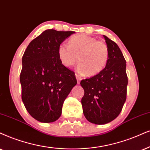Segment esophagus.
Segmentation results:
<instances>
[{"label":"esophagus","instance_id":"34e87169","mask_svg":"<svg viewBox=\"0 0 150 150\" xmlns=\"http://www.w3.org/2000/svg\"><path fill=\"white\" fill-rule=\"evenodd\" d=\"M75 77H76V79H77V84H79V82H80V81L81 80V77H79L78 75H75Z\"/></svg>","mask_w":150,"mask_h":150}]
</instances>
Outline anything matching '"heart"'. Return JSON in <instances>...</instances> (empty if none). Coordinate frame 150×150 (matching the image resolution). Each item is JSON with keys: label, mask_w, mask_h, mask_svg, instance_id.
I'll use <instances>...</instances> for the list:
<instances>
[{"label": "heart", "mask_w": 150, "mask_h": 150, "mask_svg": "<svg viewBox=\"0 0 150 150\" xmlns=\"http://www.w3.org/2000/svg\"><path fill=\"white\" fill-rule=\"evenodd\" d=\"M57 52L64 66L72 67L78 61V73L89 76L103 71L109 58L107 43L86 35L73 36L70 39L69 45L62 43L59 45Z\"/></svg>", "instance_id": "1"}]
</instances>
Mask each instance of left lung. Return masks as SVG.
Here are the masks:
<instances>
[{
    "mask_svg": "<svg viewBox=\"0 0 150 150\" xmlns=\"http://www.w3.org/2000/svg\"><path fill=\"white\" fill-rule=\"evenodd\" d=\"M103 37L109 50L107 66L99 74L80 82L84 90L83 113L87 120L96 125L107 124L118 116L126 101L128 84L126 61L120 49Z\"/></svg>",
    "mask_w": 150,
    "mask_h": 150,
    "instance_id": "8db88e82",
    "label": "left lung"
}]
</instances>
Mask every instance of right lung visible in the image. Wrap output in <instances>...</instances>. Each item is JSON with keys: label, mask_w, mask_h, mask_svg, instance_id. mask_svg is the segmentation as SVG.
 <instances>
[{"label": "right lung", "mask_w": 150, "mask_h": 150, "mask_svg": "<svg viewBox=\"0 0 150 150\" xmlns=\"http://www.w3.org/2000/svg\"><path fill=\"white\" fill-rule=\"evenodd\" d=\"M73 31L46 30L28 45L20 75L21 98L28 112L41 122L62 114L64 100L77 84L73 71L61 63L58 47Z\"/></svg>", "instance_id": "1"}]
</instances>
